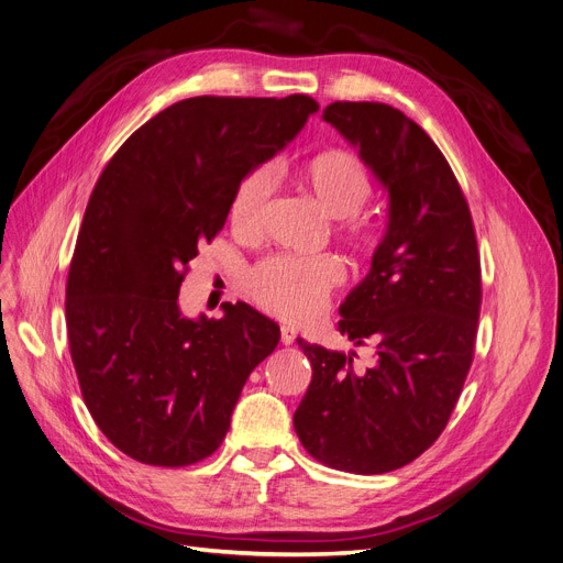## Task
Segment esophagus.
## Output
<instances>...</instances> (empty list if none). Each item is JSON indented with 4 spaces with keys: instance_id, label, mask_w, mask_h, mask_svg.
<instances>
[{
    "instance_id": "1",
    "label": "esophagus",
    "mask_w": 563,
    "mask_h": 563,
    "mask_svg": "<svg viewBox=\"0 0 563 563\" xmlns=\"http://www.w3.org/2000/svg\"><path fill=\"white\" fill-rule=\"evenodd\" d=\"M295 339H297V331H295V329H289V327H283V329H280V343H283V345H292Z\"/></svg>"
}]
</instances>
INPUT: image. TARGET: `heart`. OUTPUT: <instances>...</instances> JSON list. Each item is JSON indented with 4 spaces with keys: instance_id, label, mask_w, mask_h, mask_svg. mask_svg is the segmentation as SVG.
Wrapping results in <instances>:
<instances>
[{
    "instance_id": "b5f03b06",
    "label": "heart",
    "mask_w": 563,
    "mask_h": 563,
    "mask_svg": "<svg viewBox=\"0 0 563 563\" xmlns=\"http://www.w3.org/2000/svg\"><path fill=\"white\" fill-rule=\"evenodd\" d=\"M292 180L320 211L336 218V236L357 250L373 245V229L357 216L373 195L366 166L347 151H322L295 166ZM268 176L250 174L236 187L229 206V224L241 236H253L262 224L268 201ZM341 266L331 257L295 260L271 257L250 268L245 292L266 313L289 322L316 318L324 308L331 289L341 283Z\"/></svg>"
}]
</instances>
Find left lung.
Here are the masks:
<instances>
[{
	"label": "left lung",
	"instance_id": "1",
	"mask_svg": "<svg viewBox=\"0 0 563 563\" xmlns=\"http://www.w3.org/2000/svg\"><path fill=\"white\" fill-rule=\"evenodd\" d=\"M387 190V229L339 331L376 360L299 341L313 380L295 412L310 456L360 475L397 471L433 445L460 399L481 318V257L468 203L418 122L378 101L322 113Z\"/></svg>",
	"mask_w": 563,
	"mask_h": 563
}]
</instances>
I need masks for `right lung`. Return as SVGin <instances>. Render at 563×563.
Returning <instances> with one entry per match:
<instances>
[{
	"label": "right lung",
	"mask_w": 563,
	"mask_h": 563,
	"mask_svg": "<svg viewBox=\"0 0 563 563\" xmlns=\"http://www.w3.org/2000/svg\"><path fill=\"white\" fill-rule=\"evenodd\" d=\"M318 109L308 95L183 99L101 172L69 266L67 334L92 420L132 460L176 468L211 456L247 376L276 350L280 327L255 308L190 320L178 292L241 180Z\"/></svg>",
	"instance_id": "right-lung-1"
}]
</instances>
